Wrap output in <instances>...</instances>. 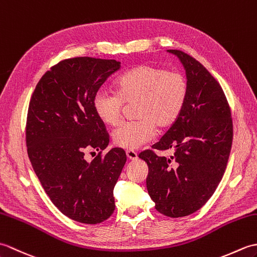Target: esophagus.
Listing matches in <instances>:
<instances>
[{
    "label": "esophagus",
    "instance_id": "esophagus-1",
    "mask_svg": "<svg viewBox=\"0 0 257 257\" xmlns=\"http://www.w3.org/2000/svg\"><path fill=\"white\" fill-rule=\"evenodd\" d=\"M125 155H127V158L129 160H137L138 159L137 152L134 150H127L125 151Z\"/></svg>",
    "mask_w": 257,
    "mask_h": 257
}]
</instances>
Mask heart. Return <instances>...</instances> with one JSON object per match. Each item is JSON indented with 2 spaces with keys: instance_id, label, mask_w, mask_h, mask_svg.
I'll use <instances>...</instances> for the list:
<instances>
[{
  "instance_id": "heart-1",
  "label": "heart",
  "mask_w": 257,
  "mask_h": 257,
  "mask_svg": "<svg viewBox=\"0 0 257 257\" xmlns=\"http://www.w3.org/2000/svg\"><path fill=\"white\" fill-rule=\"evenodd\" d=\"M116 92L99 90L92 100L98 119L107 125H116L122 105L137 102L135 121L123 122L113 130L116 146L135 150L155 137L156 127L163 129L176 122L184 107L188 85L182 75L167 69L140 65L116 80Z\"/></svg>"
}]
</instances>
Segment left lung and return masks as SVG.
<instances>
[{"mask_svg": "<svg viewBox=\"0 0 257 257\" xmlns=\"http://www.w3.org/2000/svg\"><path fill=\"white\" fill-rule=\"evenodd\" d=\"M185 70L188 95L170 129L152 149L169 150L170 158L141 152L148 165L147 190L155 207L169 217L192 214L203 206L222 180L231 152L233 124L220 84L188 54L168 50Z\"/></svg>", "mask_w": 257, "mask_h": 257, "instance_id": "8db88e82", "label": "left lung"}]
</instances>
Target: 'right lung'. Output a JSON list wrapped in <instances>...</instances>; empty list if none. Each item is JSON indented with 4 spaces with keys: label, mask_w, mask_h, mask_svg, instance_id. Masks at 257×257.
Listing matches in <instances>:
<instances>
[{
    "label": "right lung",
    "mask_w": 257,
    "mask_h": 257,
    "mask_svg": "<svg viewBox=\"0 0 257 257\" xmlns=\"http://www.w3.org/2000/svg\"><path fill=\"white\" fill-rule=\"evenodd\" d=\"M119 68L114 59H65L38 81L27 112V154L42 187L63 214L85 224L113 213V188L127 160L121 148L100 156L109 136L92 108L98 89ZM87 150L100 155L88 163Z\"/></svg>",
    "instance_id": "right-lung-1"
}]
</instances>
